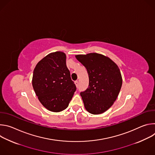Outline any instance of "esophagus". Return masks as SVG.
Returning <instances> with one entry per match:
<instances>
[{
	"label": "esophagus",
	"mask_w": 155,
	"mask_h": 155,
	"mask_svg": "<svg viewBox=\"0 0 155 155\" xmlns=\"http://www.w3.org/2000/svg\"><path fill=\"white\" fill-rule=\"evenodd\" d=\"M75 85H76V86L78 87V81H77V80H76V81H75Z\"/></svg>",
	"instance_id": "34e87169"
}]
</instances>
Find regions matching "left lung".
Returning a JSON list of instances; mask_svg holds the SVG:
<instances>
[{
  "label": "left lung",
  "mask_w": 155,
  "mask_h": 155,
  "mask_svg": "<svg viewBox=\"0 0 155 155\" xmlns=\"http://www.w3.org/2000/svg\"><path fill=\"white\" fill-rule=\"evenodd\" d=\"M77 59L87 70L89 85L80 93L87 112L98 115L104 113L116 101L122 85L118 65L110 58L98 53L77 55Z\"/></svg>",
  "instance_id": "8db88e82"
}]
</instances>
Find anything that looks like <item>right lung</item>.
Listing matches in <instances>:
<instances>
[{
  "label": "right lung",
  "instance_id": "obj_1",
  "mask_svg": "<svg viewBox=\"0 0 155 155\" xmlns=\"http://www.w3.org/2000/svg\"><path fill=\"white\" fill-rule=\"evenodd\" d=\"M65 60L62 52L50 53L38 62L33 73L32 86L38 100L54 112L68 107L77 89Z\"/></svg>",
  "mask_w": 155,
  "mask_h": 155
}]
</instances>
